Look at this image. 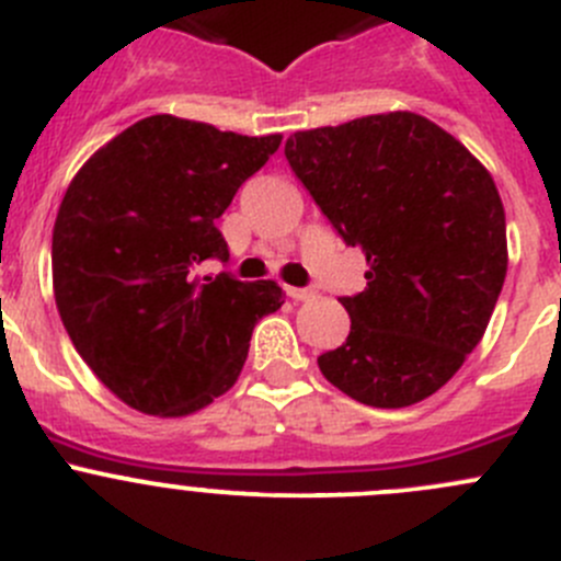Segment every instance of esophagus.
<instances>
[{"mask_svg": "<svg viewBox=\"0 0 561 561\" xmlns=\"http://www.w3.org/2000/svg\"><path fill=\"white\" fill-rule=\"evenodd\" d=\"M285 293L293 301H312V298H317V290H309V287H285Z\"/></svg>", "mask_w": 561, "mask_h": 561, "instance_id": "34e87169", "label": "esophagus"}]
</instances>
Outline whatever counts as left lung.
<instances>
[{
  "label": "left lung",
  "instance_id": "left-lung-1",
  "mask_svg": "<svg viewBox=\"0 0 561 561\" xmlns=\"http://www.w3.org/2000/svg\"><path fill=\"white\" fill-rule=\"evenodd\" d=\"M285 157L369 265L366 290L342 298L350 333L317 358L322 377L380 410L428 399L478 347L505 285L494 179L461 140L410 111L293 133Z\"/></svg>",
  "mask_w": 561,
  "mask_h": 561
}]
</instances>
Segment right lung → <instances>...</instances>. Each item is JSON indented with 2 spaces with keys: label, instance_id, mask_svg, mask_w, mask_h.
<instances>
[{
  "label": "right lung",
  "instance_id": "right-lung-1",
  "mask_svg": "<svg viewBox=\"0 0 561 561\" xmlns=\"http://www.w3.org/2000/svg\"><path fill=\"white\" fill-rule=\"evenodd\" d=\"M157 113L72 175L54 222V298L78 355L133 410L184 417L239 380L254 322L285 304L276 282L201 276L228 260L217 219L279 149Z\"/></svg>",
  "mask_w": 561,
  "mask_h": 561
}]
</instances>
